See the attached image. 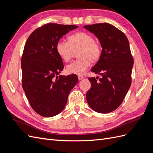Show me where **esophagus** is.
I'll return each mask as SVG.
<instances>
[{
    "label": "esophagus",
    "instance_id": "esophagus-1",
    "mask_svg": "<svg viewBox=\"0 0 153 153\" xmlns=\"http://www.w3.org/2000/svg\"><path fill=\"white\" fill-rule=\"evenodd\" d=\"M78 80H82L83 79V76L81 75L78 76Z\"/></svg>",
    "mask_w": 153,
    "mask_h": 153
}]
</instances>
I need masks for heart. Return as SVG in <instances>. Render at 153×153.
<instances>
[{"instance_id":"heart-1","label":"heart","mask_w":153,"mask_h":153,"mask_svg":"<svg viewBox=\"0 0 153 153\" xmlns=\"http://www.w3.org/2000/svg\"><path fill=\"white\" fill-rule=\"evenodd\" d=\"M58 55L64 61L69 62L76 53L79 59L68 64L66 70L68 74L83 75L91 65V61H96L101 55V47L90 34L79 32L69 36L68 41L59 40L56 45Z\"/></svg>"}]
</instances>
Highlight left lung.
Returning a JSON list of instances; mask_svg holds the SVG:
<instances>
[{
	"label": "left lung",
	"instance_id": "8db88e82",
	"mask_svg": "<svg viewBox=\"0 0 153 153\" xmlns=\"http://www.w3.org/2000/svg\"><path fill=\"white\" fill-rule=\"evenodd\" d=\"M84 28L96 36L102 48L100 59L91 69L101 78L98 81L89 78L91 87L86 100L95 112L109 113L122 103L131 86L133 59L129 41L122 31L106 23Z\"/></svg>",
	"mask_w": 153,
	"mask_h": 153
}]
</instances>
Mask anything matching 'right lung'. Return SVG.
Here are the masks:
<instances>
[{
  "label": "right lung",
  "mask_w": 153,
  "mask_h": 153,
  "mask_svg": "<svg viewBox=\"0 0 153 153\" xmlns=\"http://www.w3.org/2000/svg\"><path fill=\"white\" fill-rule=\"evenodd\" d=\"M77 27L48 24L35 30L27 40L21 61L22 87L31 107L43 117L62 112L78 81L75 75L58 76L64 65L56 50L58 41Z\"/></svg>",
  "instance_id": "add662e5"
}]
</instances>
